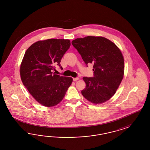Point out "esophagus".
<instances>
[{
    "instance_id": "esophagus-1",
    "label": "esophagus",
    "mask_w": 150,
    "mask_h": 150,
    "mask_svg": "<svg viewBox=\"0 0 150 150\" xmlns=\"http://www.w3.org/2000/svg\"><path fill=\"white\" fill-rule=\"evenodd\" d=\"M78 80H79V77H74V78H73V81H76Z\"/></svg>"
}]
</instances>
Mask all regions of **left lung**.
<instances>
[{
  "label": "left lung",
  "instance_id": "obj_1",
  "mask_svg": "<svg viewBox=\"0 0 150 150\" xmlns=\"http://www.w3.org/2000/svg\"><path fill=\"white\" fill-rule=\"evenodd\" d=\"M71 43L85 63L93 65L94 77H83L86 87L82 90V95L96 105L109 100L115 93L124 76V60L120 49L103 37L87 36Z\"/></svg>",
  "mask_w": 150,
  "mask_h": 150
}]
</instances>
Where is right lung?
<instances>
[{
	"instance_id": "1",
	"label": "right lung",
	"mask_w": 150,
	"mask_h": 150,
	"mask_svg": "<svg viewBox=\"0 0 150 150\" xmlns=\"http://www.w3.org/2000/svg\"><path fill=\"white\" fill-rule=\"evenodd\" d=\"M70 45L69 40L38 41L27 49L23 56L20 68L21 79L31 95L43 106L59 103L73 82L72 77L53 72L56 65L60 67L61 59Z\"/></svg>"
}]
</instances>
